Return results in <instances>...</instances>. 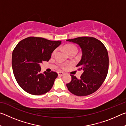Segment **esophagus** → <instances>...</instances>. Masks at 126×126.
<instances>
[{"label": "esophagus", "instance_id": "34e87169", "mask_svg": "<svg viewBox=\"0 0 126 126\" xmlns=\"http://www.w3.org/2000/svg\"><path fill=\"white\" fill-rule=\"evenodd\" d=\"M64 74V73H63V72H58V76H62Z\"/></svg>", "mask_w": 126, "mask_h": 126}]
</instances>
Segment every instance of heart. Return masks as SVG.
Returning a JSON list of instances; mask_svg holds the SVG:
<instances>
[{
	"label": "heart",
	"mask_w": 126,
	"mask_h": 126,
	"mask_svg": "<svg viewBox=\"0 0 126 126\" xmlns=\"http://www.w3.org/2000/svg\"><path fill=\"white\" fill-rule=\"evenodd\" d=\"M64 48L66 50V52L68 53V54H69V53L73 52H77V48L75 46L72 45V44L65 46ZM56 52H57V50L56 49L54 50V52H53V54L54 55L55 53H56ZM62 68H64V66H63Z\"/></svg>",
	"instance_id": "heart-1"
}]
</instances>
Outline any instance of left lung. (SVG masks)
I'll return each instance as SVG.
<instances>
[{
    "label": "left lung",
    "mask_w": 126,
    "mask_h": 126,
    "mask_svg": "<svg viewBox=\"0 0 126 126\" xmlns=\"http://www.w3.org/2000/svg\"><path fill=\"white\" fill-rule=\"evenodd\" d=\"M78 44L82 50V58L77 67L83 73L78 79L71 75V82L66 84L70 92L77 96H86L95 92L103 84L109 65L108 52L103 44L93 37H82L67 39Z\"/></svg>",
    "instance_id": "1"
}]
</instances>
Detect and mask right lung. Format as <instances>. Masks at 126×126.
<instances>
[{"mask_svg": "<svg viewBox=\"0 0 126 126\" xmlns=\"http://www.w3.org/2000/svg\"><path fill=\"white\" fill-rule=\"evenodd\" d=\"M61 44L60 40L31 37L18 43L12 53V65L15 78L23 90L36 95L50 90L58 74L46 71L42 73L40 64L49 60Z\"/></svg>", "mask_w": 126, "mask_h": 126, "instance_id": "add662e5", "label": "right lung"}]
</instances>
